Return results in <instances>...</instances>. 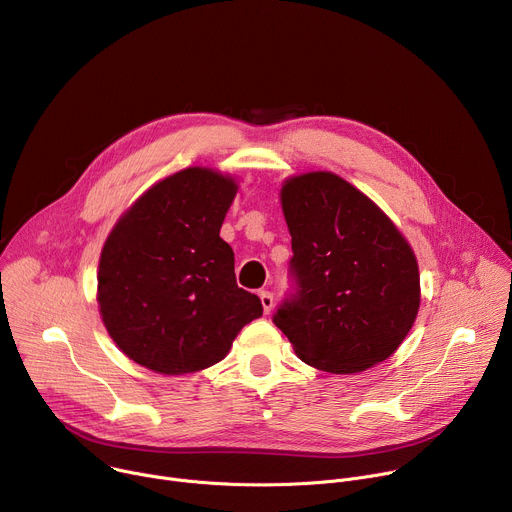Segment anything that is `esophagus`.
Segmentation results:
<instances>
[{
    "label": "esophagus",
    "instance_id": "esophagus-1",
    "mask_svg": "<svg viewBox=\"0 0 512 512\" xmlns=\"http://www.w3.org/2000/svg\"><path fill=\"white\" fill-rule=\"evenodd\" d=\"M259 298H261V304H263V312L271 314V310H273V294H271V291H259Z\"/></svg>",
    "mask_w": 512,
    "mask_h": 512
}]
</instances>
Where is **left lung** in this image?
Masks as SVG:
<instances>
[{"instance_id":"left-lung-1","label":"left lung","mask_w":512,"mask_h":512,"mask_svg":"<svg viewBox=\"0 0 512 512\" xmlns=\"http://www.w3.org/2000/svg\"><path fill=\"white\" fill-rule=\"evenodd\" d=\"M291 291L273 324L310 367L356 373L389 358L419 310L417 261L383 210L330 172L281 188Z\"/></svg>"}]
</instances>
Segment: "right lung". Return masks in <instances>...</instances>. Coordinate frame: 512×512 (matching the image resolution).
I'll return each instance as SVG.
<instances>
[{
	"mask_svg": "<svg viewBox=\"0 0 512 512\" xmlns=\"http://www.w3.org/2000/svg\"><path fill=\"white\" fill-rule=\"evenodd\" d=\"M237 184L182 170L145 192L115 225L99 263V306L115 344L137 364L184 375L223 360L261 300L237 285L221 233Z\"/></svg>",
	"mask_w": 512,
	"mask_h": 512,
	"instance_id": "add662e5",
	"label": "right lung"
}]
</instances>
